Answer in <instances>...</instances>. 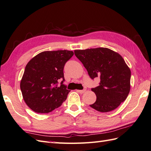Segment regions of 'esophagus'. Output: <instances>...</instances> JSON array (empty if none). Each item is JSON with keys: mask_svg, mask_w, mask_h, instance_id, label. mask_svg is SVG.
<instances>
[{"mask_svg": "<svg viewBox=\"0 0 151 151\" xmlns=\"http://www.w3.org/2000/svg\"><path fill=\"white\" fill-rule=\"evenodd\" d=\"M86 91V89H84V90H77V92H79V93H80V94H83Z\"/></svg>", "mask_w": 151, "mask_h": 151, "instance_id": "esophagus-1", "label": "esophagus"}]
</instances>
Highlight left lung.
Segmentation results:
<instances>
[{"instance_id": "8db88e82", "label": "left lung", "mask_w": 151, "mask_h": 151, "mask_svg": "<svg viewBox=\"0 0 151 151\" xmlns=\"http://www.w3.org/2000/svg\"><path fill=\"white\" fill-rule=\"evenodd\" d=\"M92 79L99 77V86L92 88L96 101L90 105L101 112L115 110L127 98L130 91L131 70L122 57L107 48L75 50Z\"/></svg>"}]
</instances>
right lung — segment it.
I'll return each instance as SVG.
<instances>
[{"mask_svg":"<svg viewBox=\"0 0 151 151\" xmlns=\"http://www.w3.org/2000/svg\"><path fill=\"white\" fill-rule=\"evenodd\" d=\"M74 53L69 50L41 52L26 65L20 82L25 103L39 114H47L61 106L70 91L63 84L65 63ZM63 81L57 85L60 79Z\"/></svg>","mask_w":151,"mask_h":151,"instance_id":"obj_1","label":"right lung"}]
</instances>
